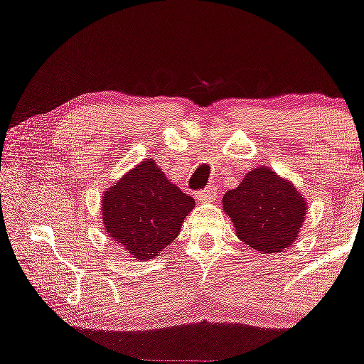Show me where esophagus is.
Here are the masks:
<instances>
[{
    "label": "esophagus",
    "mask_w": 364,
    "mask_h": 364,
    "mask_svg": "<svg viewBox=\"0 0 364 364\" xmlns=\"http://www.w3.org/2000/svg\"><path fill=\"white\" fill-rule=\"evenodd\" d=\"M217 188H207V190H203V191H198V193H196V200L198 201H212V200H215L217 198Z\"/></svg>",
    "instance_id": "esophagus-1"
}]
</instances>
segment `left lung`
Instances as JSON below:
<instances>
[{"mask_svg": "<svg viewBox=\"0 0 364 364\" xmlns=\"http://www.w3.org/2000/svg\"><path fill=\"white\" fill-rule=\"evenodd\" d=\"M307 207L299 188L266 166L249 171L222 198L237 237L262 254L283 252L299 239Z\"/></svg>", "mask_w": 364, "mask_h": 364, "instance_id": "left-lung-1", "label": "left lung"}]
</instances>
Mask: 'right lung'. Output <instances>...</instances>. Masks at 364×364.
Here are the masks:
<instances>
[{"mask_svg":"<svg viewBox=\"0 0 364 364\" xmlns=\"http://www.w3.org/2000/svg\"><path fill=\"white\" fill-rule=\"evenodd\" d=\"M195 200L166 178L154 159H144L103 191L105 232L139 261L156 257L178 234Z\"/></svg>","mask_w":364,"mask_h":364,"instance_id":"obj_1","label":"right lung"}]
</instances>
